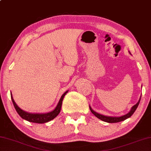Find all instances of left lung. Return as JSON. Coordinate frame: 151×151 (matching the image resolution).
<instances>
[{
  "instance_id": "left-lung-1",
  "label": "left lung",
  "mask_w": 151,
  "mask_h": 151,
  "mask_svg": "<svg viewBox=\"0 0 151 151\" xmlns=\"http://www.w3.org/2000/svg\"><path fill=\"white\" fill-rule=\"evenodd\" d=\"M141 99V97H140ZM140 99H139V101L136 104L134 105V106L132 107V110H130V112H129L128 114H127L124 115V116H120V117H111V116H104V115H101V114H98L97 112H95V111H93L92 110L91 108L90 107V110L91 111V112L96 117H97L98 119L101 120V121H104V122H106V123H119V122H121V121H124V120L128 119V118H129L131 116H132L133 114L134 113V112L136 110L137 106H138V105L139 104V101H140Z\"/></svg>"
}]
</instances>
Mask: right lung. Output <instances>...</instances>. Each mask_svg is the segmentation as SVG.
Wrapping results in <instances>:
<instances>
[{
  "label": "right lung",
  "mask_w": 151,
  "mask_h": 151,
  "mask_svg": "<svg viewBox=\"0 0 151 151\" xmlns=\"http://www.w3.org/2000/svg\"><path fill=\"white\" fill-rule=\"evenodd\" d=\"M67 91L65 92V93L62 95V97H61L60 101L58 102L57 106H56V108L54 109L53 111H52V112L47 114H30V113L26 112L22 110H21V109L17 106L16 104L14 101V99H13L12 94H11V97H12V100L13 104H14V106L15 109H16L17 112L18 113V114L23 119L27 120V121L31 122V123H45L50 121H51L52 119H54V118L57 116L58 114L60 113L61 106H62L63 99V98H64L65 95L67 94Z\"/></svg>",
  "instance_id": "right-lung-1"
}]
</instances>
